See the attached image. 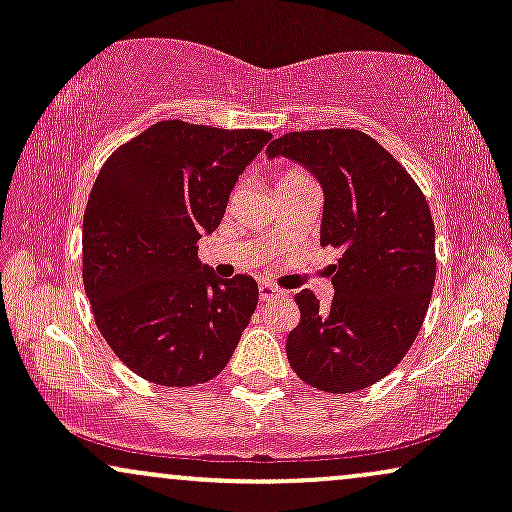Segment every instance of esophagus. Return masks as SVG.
Here are the masks:
<instances>
[{"label":"esophagus","instance_id":"esophagus-1","mask_svg":"<svg viewBox=\"0 0 512 512\" xmlns=\"http://www.w3.org/2000/svg\"><path fill=\"white\" fill-rule=\"evenodd\" d=\"M279 296H284V291H279L276 286L267 284V281H262V284H260V298H262V301H272V298H279Z\"/></svg>","mask_w":512,"mask_h":512}]
</instances>
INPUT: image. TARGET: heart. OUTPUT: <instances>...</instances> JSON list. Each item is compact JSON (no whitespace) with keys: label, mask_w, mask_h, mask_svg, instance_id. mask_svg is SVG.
I'll list each match as a JSON object with an SVG mask.
<instances>
[{"label":"heart","mask_w":512,"mask_h":512,"mask_svg":"<svg viewBox=\"0 0 512 512\" xmlns=\"http://www.w3.org/2000/svg\"><path fill=\"white\" fill-rule=\"evenodd\" d=\"M298 175H301V173H296V170H289V173L281 175V178H279V182H276V185H281V182H286V180H291V178H298Z\"/></svg>","instance_id":"b5f03b06"}]
</instances>
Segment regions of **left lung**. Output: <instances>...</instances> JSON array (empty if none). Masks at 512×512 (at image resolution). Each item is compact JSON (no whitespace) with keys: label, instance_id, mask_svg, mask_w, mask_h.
I'll list each match as a JSON object with an SVG mask.
<instances>
[{"label":"left lung","instance_id":"1","mask_svg":"<svg viewBox=\"0 0 512 512\" xmlns=\"http://www.w3.org/2000/svg\"><path fill=\"white\" fill-rule=\"evenodd\" d=\"M267 158H289L320 182V245L342 250L330 272V308L308 289L286 356L317 390L356 392L402 361L431 303L436 231L407 170L358 129H310L274 139Z\"/></svg>","mask_w":512,"mask_h":512}]
</instances>
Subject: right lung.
<instances>
[{"mask_svg": "<svg viewBox=\"0 0 512 512\" xmlns=\"http://www.w3.org/2000/svg\"><path fill=\"white\" fill-rule=\"evenodd\" d=\"M272 134L156 122L105 161L84 214V289L96 325L139 378L207 383L257 308V281L197 260L238 175Z\"/></svg>", "mask_w": 512, "mask_h": 512, "instance_id": "obj_1", "label": "right lung"}]
</instances>
